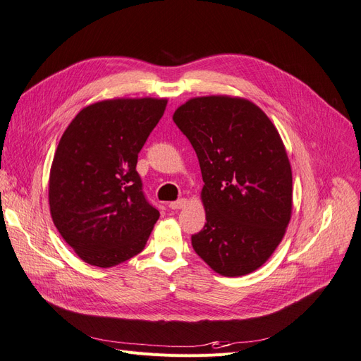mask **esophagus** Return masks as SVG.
I'll return each instance as SVG.
<instances>
[{"label":"esophagus","instance_id":"34e87169","mask_svg":"<svg viewBox=\"0 0 361 361\" xmlns=\"http://www.w3.org/2000/svg\"><path fill=\"white\" fill-rule=\"evenodd\" d=\"M185 204H188V200H180V201H173L169 204V208L171 210H181V208L185 207Z\"/></svg>","mask_w":361,"mask_h":361}]
</instances>
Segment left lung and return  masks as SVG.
<instances>
[{
  "mask_svg": "<svg viewBox=\"0 0 361 361\" xmlns=\"http://www.w3.org/2000/svg\"><path fill=\"white\" fill-rule=\"evenodd\" d=\"M202 172L207 224L195 252L216 273L237 277L262 267L293 214V171L281 135L253 102L193 97L172 115Z\"/></svg>",
  "mask_w": 361,
  "mask_h": 361,
  "instance_id": "left-lung-1",
  "label": "left lung"
}]
</instances>
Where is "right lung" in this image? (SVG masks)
<instances>
[{"mask_svg":"<svg viewBox=\"0 0 361 361\" xmlns=\"http://www.w3.org/2000/svg\"><path fill=\"white\" fill-rule=\"evenodd\" d=\"M168 99L91 103L67 126L49 172V210L84 262L109 269L142 252L160 213L142 193L137 154Z\"/></svg>","mask_w":361,"mask_h":361,"instance_id":"add662e5","label":"right lung"}]
</instances>
